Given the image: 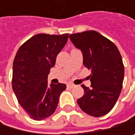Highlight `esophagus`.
Instances as JSON below:
<instances>
[{"label": "esophagus", "instance_id": "34e87169", "mask_svg": "<svg viewBox=\"0 0 135 135\" xmlns=\"http://www.w3.org/2000/svg\"><path fill=\"white\" fill-rule=\"evenodd\" d=\"M67 86H68V87H70V88H73V87H74L75 86V85L74 84H73V83H68V84H67Z\"/></svg>", "mask_w": 135, "mask_h": 135}]
</instances>
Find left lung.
<instances>
[{"label": "left lung", "mask_w": 135, "mask_h": 135, "mask_svg": "<svg viewBox=\"0 0 135 135\" xmlns=\"http://www.w3.org/2000/svg\"><path fill=\"white\" fill-rule=\"evenodd\" d=\"M71 42L82 51L83 65L91 74V87L82 85L84 95L78 100L81 109L92 117L108 113L121 94L124 65L117 46L95 31L70 35Z\"/></svg>", "instance_id": "obj_1"}]
</instances>
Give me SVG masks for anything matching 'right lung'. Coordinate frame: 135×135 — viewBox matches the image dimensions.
Wrapping results in <instances>:
<instances>
[{
	"instance_id": "right-lung-1",
	"label": "right lung",
	"mask_w": 135,
	"mask_h": 135,
	"mask_svg": "<svg viewBox=\"0 0 135 135\" xmlns=\"http://www.w3.org/2000/svg\"><path fill=\"white\" fill-rule=\"evenodd\" d=\"M68 37V34L35 35L21 46L14 57L13 91L19 104L34 120L50 117L66 88L60 83L49 84L48 75Z\"/></svg>"
}]
</instances>
